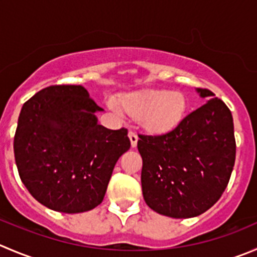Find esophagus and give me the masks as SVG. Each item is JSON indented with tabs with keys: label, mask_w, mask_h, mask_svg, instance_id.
I'll use <instances>...</instances> for the list:
<instances>
[{
	"label": "esophagus",
	"mask_w": 257,
	"mask_h": 257,
	"mask_svg": "<svg viewBox=\"0 0 257 257\" xmlns=\"http://www.w3.org/2000/svg\"><path fill=\"white\" fill-rule=\"evenodd\" d=\"M128 137H129V139H131L132 147H133V148H136L137 143H138V136H137V134L134 133V132H129Z\"/></svg>",
	"instance_id": "obj_1"
}]
</instances>
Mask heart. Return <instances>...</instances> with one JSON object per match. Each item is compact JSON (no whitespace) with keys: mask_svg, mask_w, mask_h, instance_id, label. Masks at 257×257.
<instances>
[{"mask_svg":"<svg viewBox=\"0 0 257 257\" xmlns=\"http://www.w3.org/2000/svg\"><path fill=\"white\" fill-rule=\"evenodd\" d=\"M108 105L116 113L125 111L139 118L142 128L152 134L173 131L186 114L187 100L181 91L143 90L121 94L109 99Z\"/></svg>","mask_w":257,"mask_h":257,"instance_id":"heart-1","label":"heart"}]
</instances>
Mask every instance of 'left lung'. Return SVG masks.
I'll use <instances>...</instances> for the list:
<instances>
[{
    "label": "left lung",
    "mask_w": 257,
    "mask_h": 257,
    "mask_svg": "<svg viewBox=\"0 0 257 257\" xmlns=\"http://www.w3.org/2000/svg\"><path fill=\"white\" fill-rule=\"evenodd\" d=\"M210 100L168 133L139 134L142 191L147 205L173 218L196 217L212 207L227 187L236 157L230 109L208 89Z\"/></svg>",
    "instance_id": "left-lung-1"
}]
</instances>
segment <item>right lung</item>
Here are the masks:
<instances>
[{
	"label": "right lung",
	"instance_id": "1",
	"mask_svg": "<svg viewBox=\"0 0 257 257\" xmlns=\"http://www.w3.org/2000/svg\"><path fill=\"white\" fill-rule=\"evenodd\" d=\"M103 109L81 85H51L24 104L14 139L20 178L32 197L64 213L90 211L131 148L125 128L98 124Z\"/></svg>",
	"mask_w": 257,
	"mask_h": 257
}]
</instances>
